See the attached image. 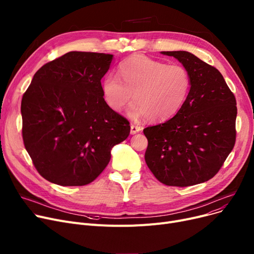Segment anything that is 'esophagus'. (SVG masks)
<instances>
[{
  "instance_id": "esophagus-1",
  "label": "esophagus",
  "mask_w": 254,
  "mask_h": 254,
  "mask_svg": "<svg viewBox=\"0 0 254 254\" xmlns=\"http://www.w3.org/2000/svg\"><path fill=\"white\" fill-rule=\"evenodd\" d=\"M141 130H142V127H140V126H135V125H131L130 126V134L131 135H135V134H137V132H139Z\"/></svg>"
}]
</instances>
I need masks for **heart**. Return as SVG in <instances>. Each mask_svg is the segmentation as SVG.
Here are the masks:
<instances>
[{
    "label": "heart",
    "mask_w": 254,
    "mask_h": 254,
    "mask_svg": "<svg viewBox=\"0 0 254 254\" xmlns=\"http://www.w3.org/2000/svg\"><path fill=\"white\" fill-rule=\"evenodd\" d=\"M119 76L108 73L102 80L104 100L113 111L127 109L131 118L147 116L150 122H164L182 108L190 95L191 78L180 64H168L143 55H134L119 64Z\"/></svg>",
    "instance_id": "obj_1"
}]
</instances>
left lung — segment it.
Here are the masks:
<instances>
[{"label": "left lung", "mask_w": 254, "mask_h": 254, "mask_svg": "<svg viewBox=\"0 0 254 254\" xmlns=\"http://www.w3.org/2000/svg\"><path fill=\"white\" fill-rule=\"evenodd\" d=\"M190 72L188 100L168 122L144 128L145 162L169 186H190L214 177L234 148L237 106L221 73L189 51H162Z\"/></svg>", "instance_id": "left-lung-1"}]
</instances>
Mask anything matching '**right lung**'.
Wrapping results in <instances>:
<instances>
[{"label": "right lung", "mask_w": 254, "mask_h": 254, "mask_svg": "<svg viewBox=\"0 0 254 254\" xmlns=\"http://www.w3.org/2000/svg\"><path fill=\"white\" fill-rule=\"evenodd\" d=\"M113 55L71 51L45 64L21 100L22 139L39 174L82 186L109 164L129 135V123L106 104L101 79Z\"/></svg>", "instance_id": "obj_1"}]
</instances>
